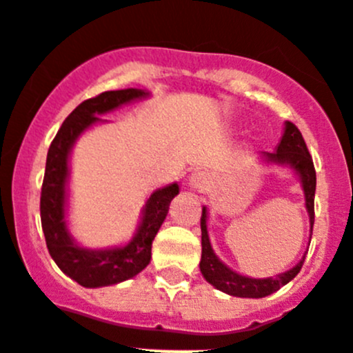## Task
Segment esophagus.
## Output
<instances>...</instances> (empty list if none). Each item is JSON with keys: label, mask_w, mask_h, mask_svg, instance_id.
<instances>
[{"label": "esophagus", "mask_w": 353, "mask_h": 353, "mask_svg": "<svg viewBox=\"0 0 353 353\" xmlns=\"http://www.w3.org/2000/svg\"><path fill=\"white\" fill-rule=\"evenodd\" d=\"M209 184H211V179H209V174L204 172V170H196L190 177V188L195 190V192H204V190L209 188Z\"/></svg>", "instance_id": "obj_1"}]
</instances>
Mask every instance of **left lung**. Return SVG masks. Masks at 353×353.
<instances>
[{
	"label": "left lung",
	"instance_id": "8db88e82",
	"mask_svg": "<svg viewBox=\"0 0 353 353\" xmlns=\"http://www.w3.org/2000/svg\"><path fill=\"white\" fill-rule=\"evenodd\" d=\"M262 158L268 163L276 165H288L290 169L295 170V174L301 177L303 183L304 196H306V209L310 212V227L313 234V223H315V188H316V172L315 165L311 160V154L306 148L303 135L299 128L294 123H285V132L281 142L278 144V149L274 153H262ZM200 228H202V259H200V272L205 278L208 283L218 290L225 292L228 295H236V297H252V299H260L265 295L274 294L276 290L287 285L288 281L297 276V272L303 268L304 259L299 260L297 265L287 272L274 276V278H248V276L237 274L227 268L218 256L212 252L211 243L208 236V209L202 208V218H200Z\"/></svg>",
	"mask_w": 353,
	"mask_h": 353
}]
</instances>
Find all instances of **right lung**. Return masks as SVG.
<instances>
[{
  "instance_id": "add662e5",
  "label": "right lung",
  "mask_w": 353,
  "mask_h": 353,
  "mask_svg": "<svg viewBox=\"0 0 353 353\" xmlns=\"http://www.w3.org/2000/svg\"><path fill=\"white\" fill-rule=\"evenodd\" d=\"M148 94V91L128 88L119 91H105L98 97L82 101L66 117L47 153L46 176H43L42 196H40L43 236L50 256L58 263V268L82 287H109L137 276L151 260L154 236L169 212L170 202L179 193L177 183L153 192L142 211L137 234L126 246L110 248V250H88L79 246L66 228L68 157L77 137L94 123L101 121L100 114L110 112Z\"/></svg>"
}]
</instances>
